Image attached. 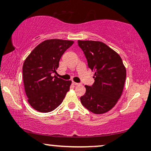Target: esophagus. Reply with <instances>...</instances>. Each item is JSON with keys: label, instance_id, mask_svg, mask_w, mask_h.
Here are the masks:
<instances>
[{"label": "esophagus", "instance_id": "obj_1", "mask_svg": "<svg viewBox=\"0 0 151 151\" xmlns=\"http://www.w3.org/2000/svg\"><path fill=\"white\" fill-rule=\"evenodd\" d=\"M72 84L74 85H81L80 83H77V82H74V81H72Z\"/></svg>", "mask_w": 151, "mask_h": 151}]
</instances>
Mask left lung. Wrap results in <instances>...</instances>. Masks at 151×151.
<instances>
[{
    "label": "left lung",
    "instance_id": "8db88e82",
    "mask_svg": "<svg viewBox=\"0 0 151 151\" xmlns=\"http://www.w3.org/2000/svg\"><path fill=\"white\" fill-rule=\"evenodd\" d=\"M87 60L88 67L94 72V82L86 85V93L81 96V104L93 114L111 110L121 97L126 71L121 57L111 48L99 41L78 40Z\"/></svg>",
    "mask_w": 151,
    "mask_h": 151
}]
</instances>
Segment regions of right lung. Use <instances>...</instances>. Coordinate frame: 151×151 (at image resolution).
<instances>
[{"instance_id":"obj_1","label":"right lung","mask_w":151,"mask_h":151,"mask_svg":"<svg viewBox=\"0 0 151 151\" xmlns=\"http://www.w3.org/2000/svg\"><path fill=\"white\" fill-rule=\"evenodd\" d=\"M71 40L52 39L39 44L22 66V77L28 103L40 112L47 113L62 104L72 84L53 76L65 52L73 45Z\"/></svg>"}]
</instances>
